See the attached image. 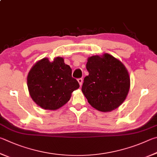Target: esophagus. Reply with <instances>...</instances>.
<instances>
[{"label":"esophagus","mask_w":157,"mask_h":157,"mask_svg":"<svg viewBox=\"0 0 157 157\" xmlns=\"http://www.w3.org/2000/svg\"><path fill=\"white\" fill-rule=\"evenodd\" d=\"M78 82H79V86H82V82H83V79H82V78H79V79H78Z\"/></svg>","instance_id":"esophagus-1"}]
</instances>
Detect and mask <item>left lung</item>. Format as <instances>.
<instances>
[{"instance_id": "1", "label": "left lung", "mask_w": 157, "mask_h": 157, "mask_svg": "<svg viewBox=\"0 0 157 157\" xmlns=\"http://www.w3.org/2000/svg\"><path fill=\"white\" fill-rule=\"evenodd\" d=\"M88 75L84 79L82 91L88 102L101 112H110L123 103L130 89L126 68L113 56H93L88 58Z\"/></svg>"}]
</instances>
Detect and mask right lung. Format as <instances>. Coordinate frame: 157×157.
<instances>
[{
	"instance_id": "right-lung-1",
	"label": "right lung",
	"mask_w": 157,
	"mask_h": 157,
	"mask_svg": "<svg viewBox=\"0 0 157 157\" xmlns=\"http://www.w3.org/2000/svg\"><path fill=\"white\" fill-rule=\"evenodd\" d=\"M27 86L33 101L45 110H57L67 104L71 93L79 87L72 78V70L64 59L50 62L44 58L36 62L28 73Z\"/></svg>"
}]
</instances>
